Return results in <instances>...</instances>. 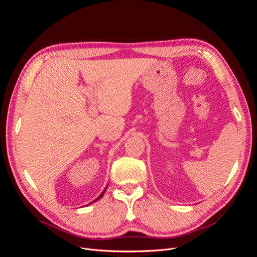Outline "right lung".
Returning <instances> with one entry per match:
<instances>
[{
  "instance_id": "add662e5",
  "label": "right lung",
  "mask_w": 257,
  "mask_h": 257,
  "mask_svg": "<svg viewBox=\"0 0 257 257\" xmlns=\"http://www.w3.org/2000/svg\"><path fill=\"white\" fill-rule=\"evenodd\" d=\"M106 189H107V188H106ZM106 189H105V190H104V191H103V193H102V194H100V195H99V196H98V197H97V198H96V199H95V200H94V201H96V200H98V199H99V198H100V197H102V196H103V195H104V193H105V191H106ZM94 201H92V203H94Z\"/></svg>"
}]
</instances>
